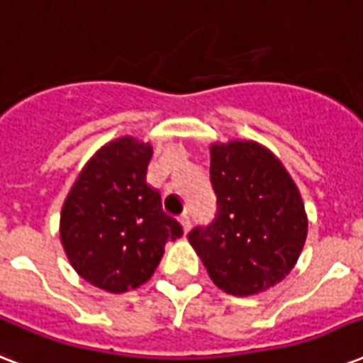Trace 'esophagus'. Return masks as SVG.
<instances>
[{"instance_id":"esophagus-1","label":"esophagus","mask_w":363,"mask_h":363,"mask_svg":"<svg viewBox=\"0 0 363 363\" xmlns=\"http://www.w3.org/2000/svg\"><path fill=\"white\" fill-rule=\"evenodd\" d=\"M179 222H181V226H182V230H184V233L190 232V228H192V220H190V215H186V213H184V215L179 218Z\"/></svg>"}]
</instances>
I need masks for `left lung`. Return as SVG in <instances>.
Segmentation results:
<instances>
[{
    "mask_svg": "<svg viewBox=\"0 0 363 363\" xmlns=\"http://www.w3.org/2000/svg\"><path fill=\"white\" fill-rule=\"evenodd\" d=\"M216 215L188 241L216 286L254 296L292 271L307 239V215L281 160L256 141L211 145Z\"/></svg>",
    "mask_w": 363,
    "mask_h": 363,
    "instance_id": "obj_1",
    "label": "left lung"
}]
</instances>
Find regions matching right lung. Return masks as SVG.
I'll return each instance as SVG.
<instances>
[{"label":"right lung","mask_w":363,"mask_h":363,"mask_svg":"<svg viewBox=\"0 0 363 363\" xmlns=\"http://www.w3.org/2000/svg\"><path fill=\"white\" fill-rule=\"evenodd\" d=\"M152 147L118 137L88 160L62 207L60 238L69 264L94 286L122 294L152 277L167 241L182 235L147 184Z\"/></svg>","instance_id":"1"}]
</instances>
